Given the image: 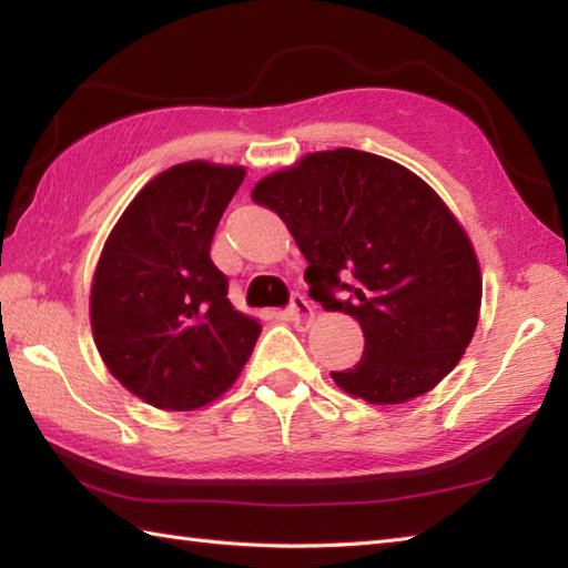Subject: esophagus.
<instances>
[{
  "instance_id": "34e87169",
  "label": "esophagus",
  "mask_w": 568,
  "mask_h": 568,
  "mask_svg": "<svg viewBox=\"0 0 568 568\" xmlns=\"http://www.w3.org/2000/svg\"><path fill=\"white\" fill-rule=\"evenodd\" d=\"M286 314H288V318L294 321L296 326H308L314 321V308H312V304L306 302L304 296H294L292 298V304H288V308H286Z\"/></svg>"
}]
</instances>
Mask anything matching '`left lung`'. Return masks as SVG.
<instances>
[{"label":"left lung","mask_w":568,"mask_h":568,"mask_svg":"<svg viewBox=\"0 0 568 568\" xmlns=\"http://www.w3.org/2000/svg\"><path fill=\"white\" fill-rule=\"evenodd\" d=\"M252 200L292 232L308 262V294L363 328L361 361L331 373L341 390L398 405L457 366L479 321L483 274L465 227L425 180L388 158L336 148L262 178Z\"/></svg>","instance_id":"8db88e82"}]
</instances>
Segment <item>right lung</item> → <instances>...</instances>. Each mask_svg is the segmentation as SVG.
<instances>
[{
	"instance_id": "add662e5",
	"label": "right lung",
	"mask_w": 568,
	"mask_h": 568,
	"mask_svg": "<svg viewBox=\"0 0 568 568\" xmlns=\"http://www.w3.org/2000/svg\"><path fill=\"white\" fill-rule=\"evenodd\" d=\"M247 170L187 160L148 183L103 244L91 331L105 368L160 410H197L227 393L260 321L227 298L210 260L222 212Z\"/></svg>"
}]
</instances>
